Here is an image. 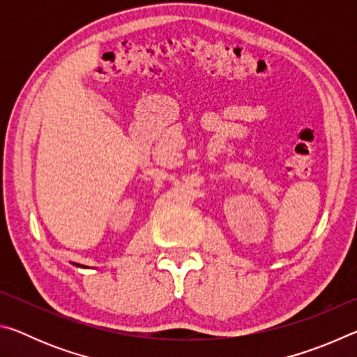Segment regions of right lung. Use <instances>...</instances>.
<instances>
[{
	"mask_svg": "<svg viewBox=\"0 0 357 357\" xmlns=\"http://www.w3.org/2000/svg\"><path fill=\"white\" fill-rule=\"evenodd\" d=\"M75 266H80V268H86V266H83V264H77V263H74Z\"/></svg>",
	"mask_w": 357,
	"mask_h": 357,
	"instance_id": "right-lung-1",
	"label": "right lung"
}]
</instances>
